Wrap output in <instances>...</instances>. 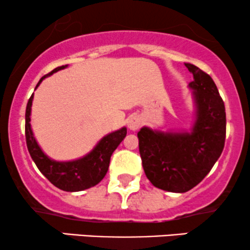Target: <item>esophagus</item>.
<instances>
[{
	"label": "esophagus",
	"mask_w": 250,
	"mask_h": 250,
	"mask_svg": "<svg viewBox=\"0 0 250 250\" xmlns=\"http://www.w3.org/2000/svg\"><path fill=\"white\" fill-rule=\"evenodd\" d=\"M127 125L130 130H137L140 128V125H141V120L137 116H131L130 119H128Z\"/></svg>",
	"instance_id": "obj_1"
}]
</instances>
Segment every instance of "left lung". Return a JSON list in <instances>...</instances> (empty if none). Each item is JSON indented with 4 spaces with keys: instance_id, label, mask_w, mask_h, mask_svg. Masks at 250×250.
Listing matches in <instances>:
<instances>
[{
    "instance_id": "8db88e82",
    "label": "left lung",
    "mask_w": 250,
    "mask_h": 250,
    "mask_svg": "<svg viewBox=\"0 0 250 250\" xmlns=\"http://www.w3.org/2000/svg\"><path fill=\"white\" fill-rule=\"evenodd\" d=\"M194 81L189 83L194 121L189 130L142 127L137 133L146 176L156 188L186 193L207 176L225 147V103L213 79L191 63H185Z\"/></svg>"
}]
</instances>
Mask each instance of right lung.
I'll use <instances>...</instances> for the list:
<instances>
[{
	"label": "right lung",
	"instance_id": "add662e5",
	"mask_svg": "<svg viewBox=\"0 0 250 250\" xmlns=\"http://www.w3.org/2000/svg\"><path fill=\"white\" fill-rule=\"evenodd\" d=\"M67 67L68 64L57 67L48 75L43 76L37 83L36 88L45 77L53 75L54 73H57L59 70L65 69ZM33 100L34 94L28 101L27 109H25V140H27V147L31 159L35 162L39 170L55 187L64 191H71V193L85 190V189L94 187L97 183L101 182L108 171L111 154L114 153V150L119 147L120 143L125 137L127 128L122 127L119 130L103 136L96 143L95 147L91 149L88 154L83 155L82 157L69 160V161H56L42 150L39 142L36 141L35 136H34L30 125Z\"/></svg>",
	"mask_w": 250,
	"mask_h": 250
}]
</instances>
